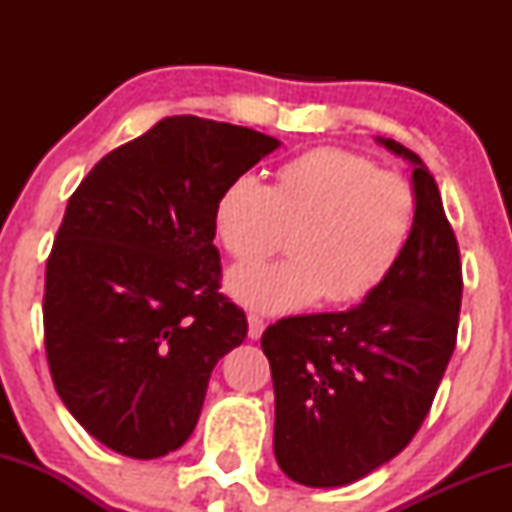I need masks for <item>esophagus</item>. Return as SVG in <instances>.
<instances>
[{"mask_svg": "<svg viewBox=\"0 0 512 512\" xmlns=\"http://www.w3.org/2000/svg\"><path fill=\"white\" fill-rule=\"evenodd\" d=\"M262 332H264V320L260 315L250 313L248 315V337L250 339H260Z\"/></svg>", "mask_w": 512, "mask_h": 512, "instance_id": "34e87169", "label": "esophagus"}]
</instances>
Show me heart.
<instances>
[{"label":"heart","instance_id":"obj_1","mask_svg":"<svg viewBox=\"0 0 512 512\" xmlns=\"http://www.w3.org/2000/svg\"><path fill=\"white\" fill-rule=\"evenodd\" d=\"M416 223V192L361 154L305 151L272 185L243 173L221 190L214 226L223 250L250 262L286 245L291 257L231 269L226 289L260 313H293L325 298L351 303L390 276Z\"/></svg>","mask_w":512,"mask_h":512}]
</instances>
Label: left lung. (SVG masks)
Here are the masks:
<instances>
[{
    "label": "left lung",
    "mask_w": 512,
    "mask_h": 512,
    "mask_svg": "<svg viewBox=\"0 0 512 512\" xmlns=\"http://www.w3.org/2000/svg\"><path fill=\"white\" fill-rule=\"evenodd\" d=\"M416 223L390 276L344 313L284 317L262 334L274 383V455L313 489L354 484L424 424L455 349L462 267L433 175L414 151Z\"/></svg>",
    "instance_id": "obj_1"
}]
</instances>
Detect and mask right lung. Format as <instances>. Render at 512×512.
<instances>
[{"mask_svg":"<svg viewBox=\"0 0 512 512\" xmlns=\"http://www.w3.org/2000/svg\"><path fill=\"white\" fill-rule=\"evenodd\" d=\"M279 146L163 117L69 197L45 269V351L64 407L105 448L154 460L195 431L211 370L248 337L219 293L216 199Z\"/></svg>","mask_w":512,"mask_h":512,"instance_id":"right-lung-1","label":"right lung"}]
</instances>
